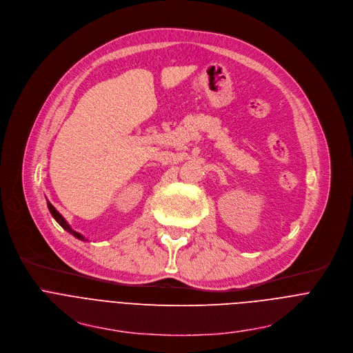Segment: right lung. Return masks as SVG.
I'll return each instance as SVG.
<instances>
[{
  "instance_id": "1",
  "label": "right lung",
  "mask_w": 353,
  "mask_h": 353,
  "mask_svg": "<svg viewBox=\"0 0 353 353\" xmlns=\"http://www.w3.org/2000/svg\"><path fill=\"white\" fill-rule=\"evenodd\" d=\"M48 208H49V210H50V213H52V216L56 219V221L65 230V231H68L70 234H72V236L74 237H77L78 240H83V241H85V239L81 236V234L80 232H77V231H74L68 224H67V221L64 220V217L54 209V206L50 203V202H48Z\"/></svg>"
}]
</instances>
